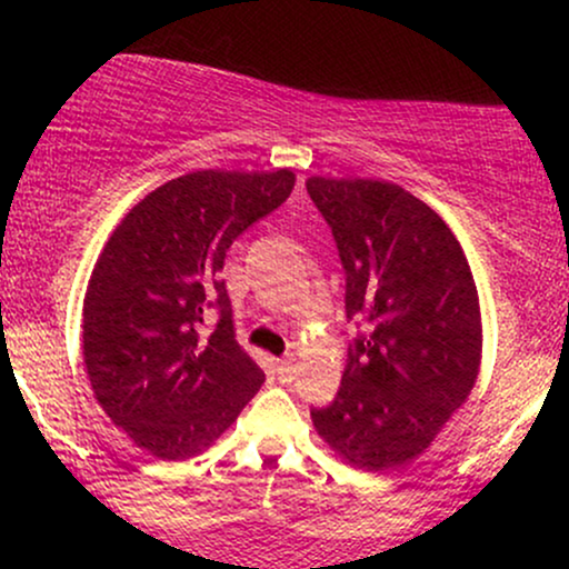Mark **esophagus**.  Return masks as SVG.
<instances>
[{
  "label": "esophagus",
  "mask_w": 569,
  "mask_h": 569,
  "mask_svg": "<svg viewBox=\"0 0 569 569\" xmlns=\"http://www.w3.org/2000/svg\"><path fill=\"white\" fill-rule=\"evenodd\" d=\"M293 363H297V358H293V356L280 358V361H278V380L280 382H291L293 380V371H297Z\"/></svg>",
  "instance_id": "esophagus-1"
}]
</instances>
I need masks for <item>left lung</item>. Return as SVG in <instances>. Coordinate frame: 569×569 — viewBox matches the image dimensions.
<instances>
[{
    "mask_svg": "<svg viewBox=\"0 0 569 569\" xmlns=\"http://www.w3.org/2000/svg\"><path fill=\"white\" fill-rule=\"evenodd\" d=\"M345 270L350 342L337 396L312 422L342 460L388 471L426 452L471 393L481 361L479 293L439 213L377 179H307Z\"/></svg>",
    "mask_w": 569,
    "mask_h": 569,
    "instance_id": "obj_1",
    "label": "left lung"
}]
</instances>
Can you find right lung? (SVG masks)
Wrapping results in <instances>:
<instances>
[{
  "label": "right lung",
  "mask_w": 569,
  "mask_h": 569,
  "mask_svg": "<svg viewBox=\"0 0 569 569\" xmlns=\"http://www.w3.org/2000/svg\"><path fill=\"white\" fill-rule=\"evenodd\" d=\"M291 171H194L149 192L98 257L82 350L103 411L139 447L184 460L211 447L262 388L219 278L248 227L286 202Z\"/></svg>",
  "instance_id": "right-lung-1"
}]
</instances>
